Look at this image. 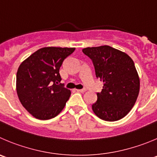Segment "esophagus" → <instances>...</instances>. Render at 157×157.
Wrapping results in <instances>:
<instances>
[{
  "label": "esophagus",
  "mask_w": 157,
  "mask_h": 157,
  "mask_svg": "<svg viewBox=\"0 0 157 157\" xmlns=\"http://www.w3.org/2000/svg\"><path fill=\"white\" fill-rule=\"evenodd\" d=\"M76 90H77V92H80V93L86 92V89H76Z\"/></svg>",
  "instance_id": "1"
}]
</instances>
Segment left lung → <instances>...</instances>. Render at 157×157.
<instances>
[{
    "mask_svg": "<svg viewBox=\"0 0 157 157\" xmlns=\"http://www.w3.org/2000/svg\"><path fill=\"white\" fill-rule=\"evenodd\" d=\"M83 52L92 60L96 77L103 83L92 105L94 113L106 121L124 118L134 106L140 92V77L133 60L107 45L83 48Z\"/></svg>",
    "mask_w": 157,
    "mask_h": 157,
    "instance_id": "1",
    "label": "left lung"
}]
</instances>
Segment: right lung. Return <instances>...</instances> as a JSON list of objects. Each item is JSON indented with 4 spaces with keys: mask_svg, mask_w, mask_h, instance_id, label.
<instances>
[{
    "mask_svg": "<svg viewBox=\"0 0 157 157\" xmlns=\"http://www.w3.org/2000/svg\"><path fill=\"white\" fill-rule=\"evenodd\" d=\"M74 48H40L24 60L17 72L16 90L22 106L33 117L49 120L64 108L71 92L60 83L59 70Z\"/></svg>",
    "mask_w": 157,
    "mask_h": 157,
    "instance_id": "add662e5",
    "label": "right lung"
}]
</instances>
